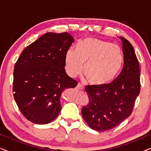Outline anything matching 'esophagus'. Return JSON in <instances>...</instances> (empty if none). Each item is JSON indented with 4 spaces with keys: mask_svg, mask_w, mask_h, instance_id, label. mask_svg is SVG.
I'll return each mask as SVG.
<instances>
[{
    "mask_svg": "<svg viewBox=\"0 0 151 151\" xmlns=\"http://www.w3.org/2000/svg\"><path fill=\"white\" fill-rule=\"evenodd\" d=\"M76 88H77V89H78V90H83L84 86H82L80 83H78L77 84V86H76Z\"/></svg>",
    "mask_w": 151,
    "mask_h": 151,
    "instance_id": "esophagus-1",
    "label": "esophagus"
}]
</instances>
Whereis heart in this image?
I'll return each mask as SVG.
<instances>
[{"label": "heart", "mask_w": 151, "mask_h": 151, "mask_svg": "<svg viewBox=\"0 0 151 151\" xmlns=\"http://www.w3.org/2000/svg\"><path fill=\"white\" fill-rule=\"evenodd\" d=\"M124 56L120 47L97 38H87L80 41L76 51L69 49L65 55V69L71 77L81 73L90 84L102 86L110 83L118 76Z\"/></svg>", "instance_id": "obj_1"}]
</instances>
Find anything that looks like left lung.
<instances>
[{
    "label": "left lung",
    "instance_id": "left-lung-1",
    "mask_svg": "<svg viewBox=\"0 0 151 151\" xmlns=\"http://www.w3.org/2000/svg\"><path fill=\"white\" fill-rule=\"evenodd\" d=\"M119 38L124 55L120 73L111 83L85 87L89 102L82 107V117L97 131L112 129L128 118L140 92L139 65L133 47L126 38Z\"/></svg>",
    "mask_w": 151,
    "mask_h": 151
}]
</instances>
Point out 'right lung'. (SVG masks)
Here are the masks:
<instances>
[{
  "label": "right lung",
  "instance_id": "add662e5",
  "mask_svg": "<svg viewBox=\"0 0 151 151\" xmlns=\"http://www.w3.org/2000/svg\"><path fill=\"white\" fill-rule=\"evenodd\" d=\"M74 38L67 32L47 33L22 51L14 69V97L22 114L46 124L60 112L62 92L78 82L65 72V55Z\"/></svg>",
  "mask_w": 151,
  "mask_h": 151
}]
</instances>
